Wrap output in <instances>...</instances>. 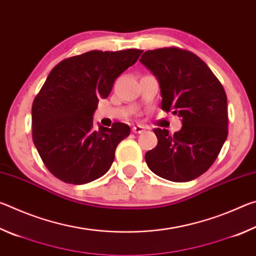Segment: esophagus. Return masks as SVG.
Here are the masks:
<instances>
[{
	"label": "esophagus",
	"mask_w": 256,
	"mask_h": 256,
	"mask_svg": "<svg viewBox=\"0 0 256 256\" xmlns=\"http://www.w3.org/2000/svg\"><path fill=\"white\" fill-rule=\"evenodd\" d=\"M132 131L133 133H144L146 131V126H144V125H134V126L132 128Z\"/></svg>",
	"instance_id": "34e87169"
}]
</instances>
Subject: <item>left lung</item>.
<instances>
[{
    "mask_svg": "<svg viewBox=\"0 0 256 256\" xmlns=\"http://www.w3.org/2000/svg\"><path fill=\"white\" fill-rule=\"evenodd\" d=\"M140 62L157 78L162 110L182 118V128L174 134L154 130L158 144L146 154V162L164 180H196L214 162L227 138L226 92L192 52L176 47L146 50Z\"/></svg>",
    "mask_w": 256,
    "mask_h": 256,
    "instance_id": "8db88e82",
    "label": "left lung"
}]
</instances>
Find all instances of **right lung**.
I'll return each instance as SVG.
<instances>
[{"label": "right lung", "instance_id": "obj_1", "mask_svg": "<svg viewBox=\"0 0 256 256\" xmlns=\"http://www.w3.org/2000/svg\"><path fill=\"white\" fill-rule=\"evenodd\" d=\"M140 50H90L60 62L32 102V140L56 178L81 185L110 170L118 144L128 136V124L94 128L99 99L136 62Z\"/></svg>", "mask_w": 256, "mask_h": 256}]
</instances>
